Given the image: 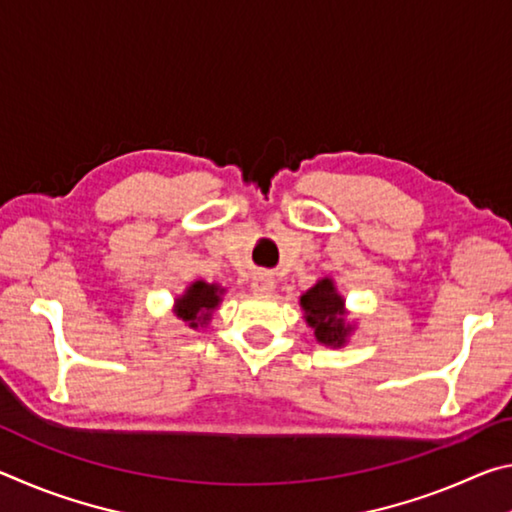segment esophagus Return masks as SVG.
Masks as SVG:
<instances>
[{"mask_svg":"<svg viewBox=\"0 0 512 512\" xmlns=\"http://www.w3.org/2000/svg\"><path fill=\"white\" fill-rule=\"evenodd\" d=\"M275 289V280L268 273H257L253 277V291L257 293H273Z\"/></svg>","mask_w":512,"mask_h":512,"instance_id":"34e87169","label":"esophagus"}]
</instances>
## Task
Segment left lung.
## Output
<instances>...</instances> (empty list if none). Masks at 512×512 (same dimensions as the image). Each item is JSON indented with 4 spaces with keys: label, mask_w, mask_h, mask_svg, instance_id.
I'll return each instance as SVG.
<instances>
[{
    "label": "left lung",
    "mask_w": 512,
    "mask_h": 512,
    "mask_svg": "<svg viewBox=\"0 0 512 512\" xmlns=\"http://www.w3.org/2000/svg\"><path fill=\"white\" fill-rule=\"evenodd\" d=\"M300 307L305 309L307 325L314 329L318 343L341 348L348 341L352 325L345 323V300L334 287V280L323 277L314 287L300 296Z\"/></svg>",
    "instance_id": "left-lung-1"
}]
</instances>
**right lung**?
I'll list each match as a JSON object with an SVG mask.
<instances>
[{
	"instance_id": "right-lung-1",
	"label": "right lung",
	"mask_w": 512,
	"mask_h": 512,
	"mask_svg": "<svg viewBox=\"0 0 512 512\" xmlns=\"http://www.w3.org/2000/svg\"><path fill=\"white\" fill-rule=\"evenodd\" d=\"M223 291L219 284H207L203 280H196L189 284L185 293L180 298H176V316L187 323L192 329L198 325H207L212 311L219 307Z\"/></svg>"
}]
</instances>
